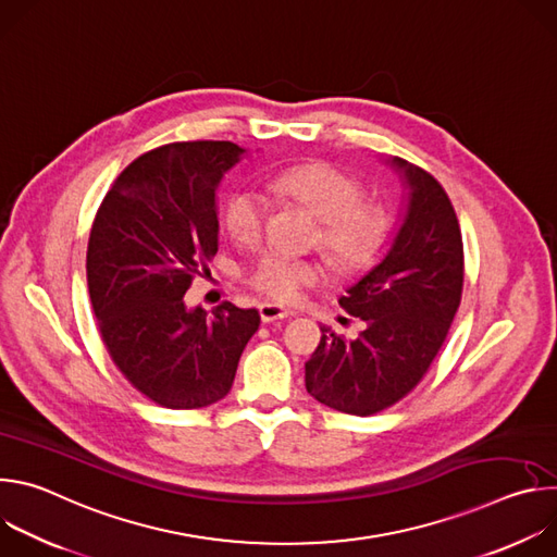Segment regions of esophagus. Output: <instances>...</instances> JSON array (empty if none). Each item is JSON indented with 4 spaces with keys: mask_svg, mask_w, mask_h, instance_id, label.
<instances>
[{
    "mask_svg": "<svg viewBox=\"0 0 557 557\" xmlns=\"http://www.w3.org/2000/svg\"><path fill=\"white\" fill-rule=\"evenodd\" d=\"M288 314H290V312H288L286 308H280V306H275V304H269V301L260 304V317H262L264 324H271V322H275V320H284V317H288Z\"/></svg>",
    "mask_w": 557,
    "mask_h": 557,
    "instance_id": "obj_1",
    "label": "esophagus"
}]
</instances>
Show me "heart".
<instances>
[{
  "label": "heart",
  "mask_w": 557,
  "mask_h": 557,
  "mask_svg": "<svg viewBox=\"0 0 557 557\" xmlns=\"http://www.w3.org/2000/svg\"><path fill=\"white\" fill-rule=\"evenodd\" d=\"M282 194L308 205L322 218L320 243L346 271L370 264L389 235V218L376 202L363 200L361 185L326 163L295 165L275 176ZM267 222V198L251 189L231 194L222 224L235 243L251 245ZM324 269L286 251H267L247 271V284L280 304H295L304 290L322 280Z\"/></svg>",
  "instance_id": "b5f03b06"
}]
</instances>
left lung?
<instances>
[{
  "mask_svg": "<svg viewBox=\"0 0 557 557\" xmlns=\"http://www.w3.org/2000/svg\"><path fill=\"white\" fill-rule=\"evenodd\" d=\"M387 165L408 189L404 224L385 258L339 304L366 331L346 342L322 326L306 361V389L317 401L357 417L408 396L438 355L462 295V235L441 183L392 156Z\"/></svg>",
  "mask_w": 557,
  "mask_h": 557,
  "instance_id": "obj_1",
  "label": "left lung"
}]
</instances>
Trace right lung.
I'll use <instances>...</instances> for the list:
<instances>
[{
    "instance_id": "right-lung-1",
    "label": "right lung",
    "mask_w": 557,
    "mask_h": 557,
    "mask_svg": "<svg viewBox=\"0 0 557 557\" xmlns=\"http://www.w3.org/2000/svg\"><path fill=\"white\" fill-rule=\"evenodd\" d=\"M228 140L156 147L106 194L88 243V288L101 339L123 376L170 410L228 394L260 326L256 308H187L194 275L218 253L215 189L240 161Z\"/></svg>"
}]
</instances>
